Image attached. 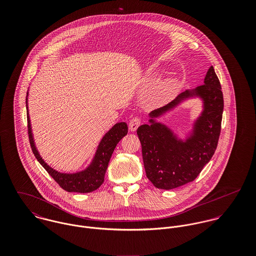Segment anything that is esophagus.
<instances>
[{"label": "esophagus", "instance_id": "34e87169", "mask_svg": "<svg viewBox=\"0 0 256 256\" xmlns=\"http://www.w3.org/2000/svg\"><path fill=\"white\" fill-rule=\"evenodd\" d=\"M140 124H141V119L138 117H134L129 122V129L134 132L137 130V128L140 126Z\"/></svg>", "mask_w": 256, "mask_h": 256}]
</instances>
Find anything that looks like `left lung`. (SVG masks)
<instances>
[{"mask_svg":"<svg viewBox=\"0 0 256 256\" xmlns=\"http://www.w3.org/2000/svg\"><path fill=\"white\" fill-rule=\"evenodd\" d=\"M200 97L204 111L185 142L153 118L177 106L190 97ZM224 98L219 78L211 66L204 84L187 90L168 104L152 111L150 124L141 125L137 134L142 145L146 178L156 188L174 189L193 182L212 158L219 141Z\"/></svg>","mask_w":256,"mask_h":256,"instance_id":"obj_1","label":"left lung"}]
</instances>
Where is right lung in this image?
Returning <instances> with one entry per match:
<instances>
[{
    "mask_svg": "<svg viewBox=\"0 0 256 256\" xmlns=\"http://www.w3.org/2000/svg\"><path fill=\"white\" fill-rule=\"evenodd\" d=\"M26 110H28V96H26ZM28 138L32 150L40 164L46 170V172L52 176V178L60 185L64 190L68 192L88 193L96 190L104 182L106 172L110 162V158L118 142L128 133V126L125 122L116 123L110 131L104 136L92 164L84 170L76 174H62L51 166H49L40 156L34 144L32 125L28 110Z\"/></svg>",
    "mask_w": 256,
    "mask_h": 256,
    "instance_id": "add662e5",
    "label": "right lung"
}]
</instances>
